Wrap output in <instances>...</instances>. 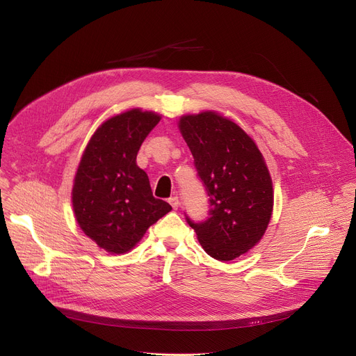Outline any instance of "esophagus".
<instances>
[{
  "label": "esophagus",
  "mask_w": 356,
  "mask_h": 356,
  "mask_svg": "<svg viewBox=\"0 0 356 356\" xmlns=\"http://www.w3.org/2000/svg\"><path fill=\"white\" fill-rule=\"evenodd\" d=\"M169 202H170V206L173 207V210H177V209H179V204H180V202H179V198H177V195H173V197H170V198H169Z\"/></svg>",
  "instance_id": "obj_1"
}]
</instances>
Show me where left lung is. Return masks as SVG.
I'll return each mask as SVG.
<instances>
[{"label": "left lung", "mask_w": 356, "mask_h": 356, "mask_svg": "<svg viewBox=\"0 0 356 356\" xmlns=\"http://www.w3.org/2000/svg\"><path fill=\"white\" fill-rule=\"evenodd\" d=\"M179 128L211 207L206 221L186 220L211 258L232 261L261 241L270 221L268 166L252 138L214 111L183 115Z\"/></svg>", "instance_id": "8db88e82"}]
</instances>
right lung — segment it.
Here are the masks:
<instances>
[{
  "label": "right lung",
  "instance_id": "1",
  "mask_svg": "<svg viewBox=\"0 0 356 356\" xmlns=\"http://www.w3.org/2000/svg\"><path fill=\"white\" fill-rule=\"evenodd\" d=\"M161 115L139 108L101 124L86 146L74 177L72 201L83 232L110 253L131 250L146 229L166 216L169 202L152 194L138 168V150Z\"/></svg>",
  "mask_w": 356,
  "mask_h": 356
}]
</instances>
